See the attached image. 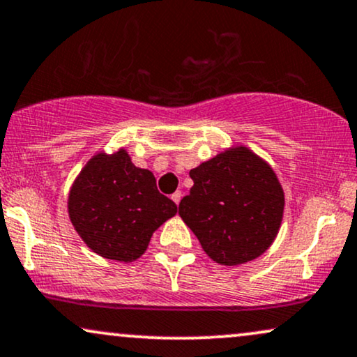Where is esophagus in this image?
<instances>
[{"label":"esophagus","instance_id":"obj_1","mask_svg":"<svg viewBox=\"0 0 357 357\" xmlns=\"http://www.w3.org/2000/svg\"><path fill=\"white\" fill-rule=\"evenodd\" d=\"M181 196H183V194L179 192V191H176L174 194H171V199H173V201L176 202V206H178L179 201H181Z\"/></svg>","mask_w":357,"mask_h":357}]
</instances>
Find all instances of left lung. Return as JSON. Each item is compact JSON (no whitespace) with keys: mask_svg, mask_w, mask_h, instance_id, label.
I'll list each match as a JSON object with an SVG mask.
<instances>
[{"mask_svg":"<svg viewBox=\"0 0 357 357\" xmlns=\"http://www.w3.org/2000/svg\"><path fill=\"white\" fill-rule=\"evenodd\" d=\"M179 215L220 265L245 264L272 245L285 209L277 174L250 148L234 145L189 171Z\"/></svg>","mask_w":357,"mask_h":357,"instance_id":"left-lung-1","label":"left lung"}]
</instances>
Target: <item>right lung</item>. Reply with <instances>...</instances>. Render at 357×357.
<instances>
[{
    "label": "right lung",
    "instance_id": "1",
    "mask_svg": "<svg viewBox=\"0 0 357 357\" xmlns=\"http://www.w3.org/2000/svg\"><path fill=\"white\" fill-rule=\"evenodd\" d=\"M67 212L90 250L130 264L178 207L158 191L151 171L137 168L120 148L112 155L98 151L85 163L70 186Z\"/></svg>",
    "mask_w": 357,
    "mask_h": 357
}]
</instances>
